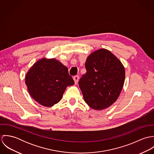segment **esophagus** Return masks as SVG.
<instances>
[{
    "label": "esophagus",
    "mask_w": 154,
    "mask_h": 154,
    "mask_svg": "<svg viewBox=\"0 0 154 154\" xmlns=\"http://www.w3.org/2000/svg\"><path fill=\"white\" fill-rule=\"evenodd\" d=\"M73 80L75 81V83L76 84L78 82V81H79V77L78 75H76L75 76H73Z\"/></svg>",
    "instance_id": "obj_1"
}]
</instances>
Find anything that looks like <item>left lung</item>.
<instances>
[{"instance_id":"obj_1","label":"left lung","mask_w":154,"mask_h":154,"mask_svg":"<svg viewBox=\"0 0 154 154\" xmlns=\"http://www.w3.org/2000/svg\"><path fill=\"white\" fill-rule=\"evenodd\" d=\"M85 65L87 72L79 81L84 101L94 110L109 107L117 100L123 87L124 66L105 48L90 54Z\"/></svg>"}]
</instances>
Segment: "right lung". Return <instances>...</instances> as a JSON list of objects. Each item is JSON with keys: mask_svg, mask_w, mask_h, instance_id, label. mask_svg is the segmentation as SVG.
<instances>
[{"mask_svg": "<svg viewBox=\"0 0 154 154\" xmlns=\"http://www.w3.org/2000/svg\"><path fill=\"white\" fill-rule=\"evenodd\" d=\"M25 84L31 97L45 107H52L62 99L74 81L67 67L55 59L43 58L34 64L25 76Z\"/></svg>", "mask_w": 154, "mask_h": 154, "instance_id": "1", "label": "right lung"}]
</instances>
